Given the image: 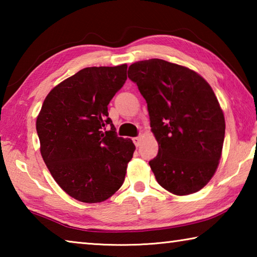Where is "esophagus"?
I'll return each instance as SVG.
<instances>
[{
	"label": "esophagus",
	"mask_w": 257,
	"mask_h": 257,
	"mask_svg": "<svg viewBox=\"0 0 257 257\" xmlns=\"http://www.w3.org/2000/svg\"><path fill=\"white\" fill-rule=\"evenodd\" d=\"M142 139H143V138H142L141 136H138V137H134V138H133V142H134V144L138 147L139 145H141V143H142Z\"/></svg>",
	"instance_id": "1"
}]
</instances>
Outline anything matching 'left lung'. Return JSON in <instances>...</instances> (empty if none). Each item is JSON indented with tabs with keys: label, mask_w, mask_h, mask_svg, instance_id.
<instances>
[{
	"label": "left lung",
	"mask_w": 257,
	"mask_h": 257,
	"mask_svg": "<svg viewBox=\"0 0 257 257\" xmlns=\"http://www.w3.org/2000/svg\"><path fill=\"white\" fill-rule=\"evenodd\" d=\"M146 99L159 153L150 167L156 181L184 196L212 179L222 153L225 121L208 82L191 69L161 59L128 69Z\"/></svg>",
	"instance_id": "8db88e82"
}]
</instances>
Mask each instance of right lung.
I'll use <instances>...</instances> for the list:
<instances>
[{
  "mask_svg": "<svg viewBox=\"0 0 257 257\" xmlns=\"http://www.w3.org/2000/svg\"><path fill=\"white\" fill-rule=\"evenodd\" d=\"M125 80L127 64L85 68L56 85L37 115L42 158L79 202L105 201L124 181L136 147L116 136L107 105Z\"/></svg>",
  "mask_w": 257,
  "mask_h": 257,
  "instance_id": "obj_1",
  "label": "right lung"
}]
</instances>
